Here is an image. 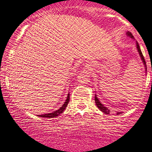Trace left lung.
I'll use <instances>...</instances> for the list:
<instances>
[{"instance_id":"1","label":"left lung","mask_w":152,"mask_h":152,"mask_svg":"<svg viewBox=\"0 0 152 152\" xmlns=\"http://www.w3.org/2000/svg\"><path fill=\"white\" fill-rule=\"evenodd\" d=\"M126 35H127L128 37H131V38L134 39V40H135V39L134 38L132 34L130 33V32H129V31L126 32ZM136 46H137V50H138L139 54H140L141 60H142V62H143V64H144V67H145L146 74H147V65H146L145 60H144V56H143V55H142V51H141L140 47V45H139V44H138V42H137V41L136 42ZM94 100H95L96 105H97V107L99 108V110H100L102 112H103L105 114H107V115H108V114H110V110H109L107 107H104V104H102L101 102L99 100V99H98V97H97V94H95V96H94ZM121 113H122V112H117V115H119V114H121Z\"/></svg>"}]
</instances>
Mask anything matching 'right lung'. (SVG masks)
Returning a JSON list of instances; mask_svg holds the SVG:
<instances>
[{
    "label": "right lung",
    "instance_id": "add662e5",
    "mask_svg": "<svg viewBox=\"0 0 152 152\" xmlns=\"http://www.w3.org/2000/svg\"><path fill=\"white\" fill-rule=\"evenodd\" d=\"M69 101V94H67V99H66L65 102H64L63 105H62V106L60 109H58V110L51 112V113H48V114H45V115H37V116H38V117H46V118H53V117H58V116H59L60 114L62 113V112H64V110H65L66 107H67V104H68Z\"/></svg>",
    "mask_w": 152,
    "mask_h": 152
}]
</instances>
